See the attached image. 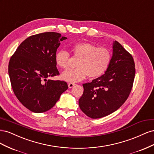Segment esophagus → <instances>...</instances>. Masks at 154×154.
Returning a JSON list of instances; mask_svg holds the SVG:
<instances>
[{
	"label": "esophagus",
	"mask_w": 154,
	"mask_h": 154,
	"mask_svg": "<svg viewBox=\"0 0 154 154\" xmlns=\"http://www.w3.org/2000/svg\"><path fill=\"white\" fill-rule=\"evenodd\" d=\"M74 85H75V83H68V87H69V88H72V87H73L74 86Z\"/></svg>",
	"instance_id": "esophagus-1"
}]
</instances>
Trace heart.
Returning <instances> with one entry per match:
<instances>
[{
  "mask_svg": "<svg viewBox=\"0 0 154 154\" xmlns=\"http://www.w3.org/2000/svg\"><path fill=\"white\" fill-rule=\"evenodd\" d=\"M73 57L78 59L77 68L67 69L62 72V80L68 82H78L87 76L96 78L104 74L112 61V53L106 48H97L88 42L77 43L71 48ZM55 62L63 69L69 67L70 55L66 51L60 50L55 54Z\"/></svg>",
  "mask_w": 154,
  "mask_h": 154,
  "instance_id": "obj_1",
  "label": "heart"
}]
</instances>
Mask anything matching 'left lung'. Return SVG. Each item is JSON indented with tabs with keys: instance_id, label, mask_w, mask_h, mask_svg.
Listing matches in <instances>:
<instances>
[{
	"instance_id": "8db88e82",
	"label": "left lung",
	"mask_w": 154,
	"mask_h": 154,
	"mask_svg": "<svg viewBox=\"0 0 154 154\" xmlns=\"http://www.w3.org/2000/svg\"><path fill=\"white\" fill-rule=\"evenodd\" d=\"M111 63L106 72L91 83H83L80 108L88 117H105L117 110L132 91L136 69L132 56L118 42L113 43Z\"/></svg>"
}]
</instances>
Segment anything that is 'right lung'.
<instances>
[{
	"mask_svg": "<svg viewBox=\"0 0 154 154\" xmlns=\"http://www.w3.org/2000/svg\"><path fill=\"white\" fill-rule=\"evenodd\" d=\"M66 39L55 32L32 35L22 42L10 60L8 73L14 94L33 112L51 109L68 88L66 82L47 79L60 74L55 54L60 42Z\"/></svg>",
	"mask_w": 154,
	"mask_h": 154,
	"instance_id": "obj_1",
	"label": "right lung"
}]
</instances>
